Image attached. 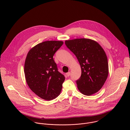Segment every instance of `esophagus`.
Masks as SVG:
<instances>
[{
  "label": "esophagus",
  "instance_id": "1",
  "mask_svg": "<svg viewBox=\"0 0 130 130\" xmlns=\"http://www.w3.org/2000/svg\"><path fill=\"white\" fill-rule=\"evenodd\" d=\"M70 72H68L67 73H66V76L67 77H69L70 76Z\"/></svg>",
  "mask_w": 130,
  "mask_h": 130
}]
</instances>
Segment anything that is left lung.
Segmentation results:
<instances>
[{
  "label": "left lung",
  "instance_id": "obj_1",
  "mask_svg": "<svg viewBox=\"0 0 130 130\" xmlns=\"http://www.w3.org/2000/svg\"><path fill=\"white\" fill-rule=\"evenodd\" d=\"M81 66V76L76 83L82 94L90 96L98 92L106 81L108 64L105 51L96 41L88 39L65 41Z\"/></svg>",
  "mask_w": 130,
  "mask_h": 130
}]
</instances>
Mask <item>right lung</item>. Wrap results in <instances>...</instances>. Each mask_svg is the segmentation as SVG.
<instances>
[{"mask_svg": "<svg viewBox=\"0 0 130 130\" xmlns=\"http://www.w3.org/2000/svg\"><path fill=\"white\" fill-rule=\"evenodd\" d=\"M63 42H43L31 48L24 66L28 85L34 93L46 100H51L60 94L65 77L58 69L53 55Z\"/></svg>", "mask_w": 130, "mask_h": 130, "instance_id": "add662e5", "label": "right lung"}]
</instances>
